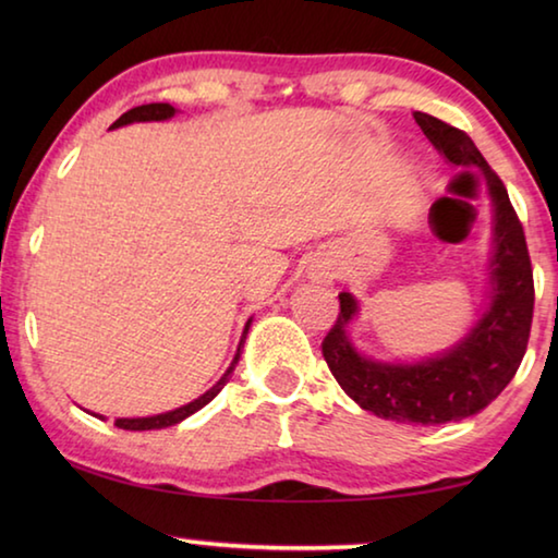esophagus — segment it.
<instances>
[{
    "mask_svg": "<svg viewBox=\"0 0 558 558\" xmlns=\"http://www.w3.org/2000/svg\"><path fill=\"white\" fill-rule=\"evenodd\" d=\"M319 278H332V276H329V272H325V270H323V272H319Z\"/></svg>",
    "mask_w": 558,
    "mask_h": 558,
    "instance_id": "esophagus-1",
    "label": "esophagus"
}]
</instances>
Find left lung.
I'll list each match as a JSON object with an SVG mask.
<instances>
[{
  "mask_svg": "<svg viewBox=\"0 0 558 558\" xmlns=\"http://www.w3.org/2000/svg\"><path fill=\"white\" fill-rule=\"evenodd\" d=\"M413 118L448 165L480 169L485 177L493 202L487 302L468 335L440 354L418 362H379L354 347L349 327L359 315V300L339 292V317L325 337L323 354L337 384L364 411L396 423L438 426L480 413L514 379L532 329L534 280L522 223L475 143L428 112H413Z\"/></svg>",
  "mask_w": 558,
  "mask_h": 558,
  "instance_id": "obj_1",
  "label": "left lung"
}]
</instances>
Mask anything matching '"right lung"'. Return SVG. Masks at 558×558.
<instances>
[{
    "label": "right lung",
    "instance_id": "right-lung-1",
    "mask_svg": "<svg viewBox=\"0 0 558 558\" xmlns=\"http://www.w3.org/2000/svg\"><path fill=\"white\" fill-rule=\"evenodd\" d=\"M174 112H177V110H174L172 106H169V102H149V106H140V108H132V110H128L125 116H120L116 122H112L110 130L122 128V125H130V122L169 120V118H174ZM251 323H253V317H251L248 323H245V327H243L241 342H239V349H235V356H233V362H231L229 369H226V374L221 376V379L216 381L209 391L202 393L199 399H194V401H189V403H184V405H179V409H174V411L157 413V415H145V418H118V421H116V426H118V428H125V430H159V428L177 426V423H182V421H184V418H189V415H192V413H196L199 409H204V405L209 403V401H214V399H216V393H219V391L223 389V386L229 384V376L233 374L235 364H239L241 349H243V342H245V335H248V329H251ZM93 415H96V418H102V421H106V415H100V413H93Z\"/></svg>",
    "mask_w": 558,
    "mask_h": 558
}]
</instances>
